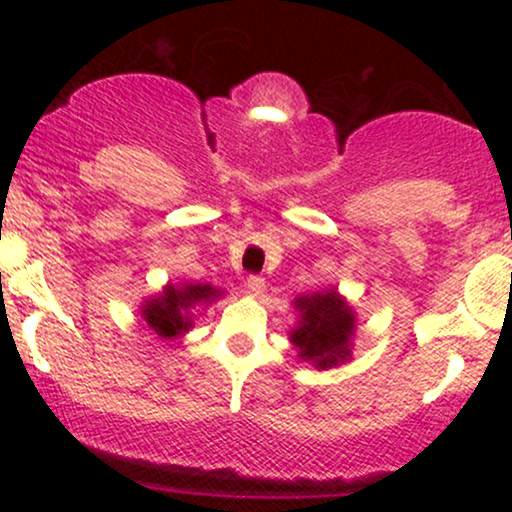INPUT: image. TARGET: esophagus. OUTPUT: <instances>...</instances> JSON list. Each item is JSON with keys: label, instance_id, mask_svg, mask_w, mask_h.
Here are the masks:
<instances>
[{"label": "esophagus", "instance_id": "34e87169", "mask_svg": "<svg viewBox=\"0 0 512 512\" xmlns=\"http://www.w3.org/2000/svg\"><path fill=\"white\" fill-rule=\"evenodd\" d=\"M264 289H267V281H264L260 274L248 276V291L252 293V296H262Z\"/></svg>", "mask_w": 512, "mask_h": 512}]
</instances>
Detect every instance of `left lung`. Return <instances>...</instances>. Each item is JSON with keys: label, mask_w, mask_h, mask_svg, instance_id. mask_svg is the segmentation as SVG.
<instances>
[{"label": "left lung", "mask_w": 512, "mask_h": 512, "mask_svg": "<svg viewBox=\"0 0 512 512\" xmlns=\"http://www.w3.org/2000/svg\"><path fill=\"white\" fill-rule=\"evenodd\" d=\"M293 308L298 310V325L291 330L289 339L298 349V358L325 370L351 356L356 315L337 289L298 296Z\"/></svg>", "instance_id": "1"}]
</instances>
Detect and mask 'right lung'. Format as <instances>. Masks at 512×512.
Masks as SVG:
<instances>
[{"label": "right lung", "instance_id": "obj_1", "mask_svg": "<svg viewBox=\"0 0 512 512\" xmlns=\"http://www.w3.org/2000/svg\"><path fill=\"white\" fill-rule=\"evenodd\" d=\"M221 296L223 291L211 284H168L142 305V317L161 339H178L192 327V310Z\"/></svg>", "mask_w": 512, "mask_h": 512}]
</instances>
